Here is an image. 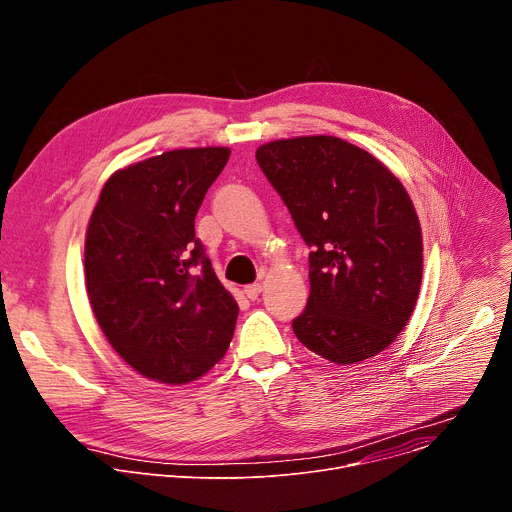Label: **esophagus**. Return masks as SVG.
<instances>
[{
	"label": "esophagus",
	"instance_id": "1",
	"mask_svg": "<svg viewBox=\"0 0 512 512\" xmlns=\"http://www.w3.org/2000/svg\"><path fill=\"white\" fill-rule=\"evenodd\" d=\"M261 289H263L261 283H251V285H245V287H243V294H245L249 300H257L259 294H261Z\"/></svg>",
	"mask_w": 512,
	"mask_h": 512
}]
</instances>
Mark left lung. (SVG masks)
<instances>
[{
	"label": "left lung",
	"instance_id": "1",
	"mask_svg": "<svg viewBox=\"0 0 512 512\" xmlns=\"http://www.w3.org/2000/svg\"><path fill=\"white\" fill-rule=\"evenodd\" d=\"M255 158L312 247L310 298L294 334L336 364L383 352L407 326L423 277V237L405 186L334 135L267 141Z\"/></svg>",
	"mask_w": 512,
	"mask_h": 512
}]
</instances>
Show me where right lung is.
<instances>
[{"label":"right lung","mask_w":512,"mask_h":512,"mask_svg":"<svg viewBox=\"0 0 512 512\" xmlns=\"http://www.w3.org/2000/svg\"><path fill=\"white\" fill-rule=\"evenodd\" d=\"M229 148L172 150L115 170L85 237V285L113 350L141 377L186 385L229 348L239 306L194 233Z\"/></svg>","instance_id":"add662e5"}]
</instances>
